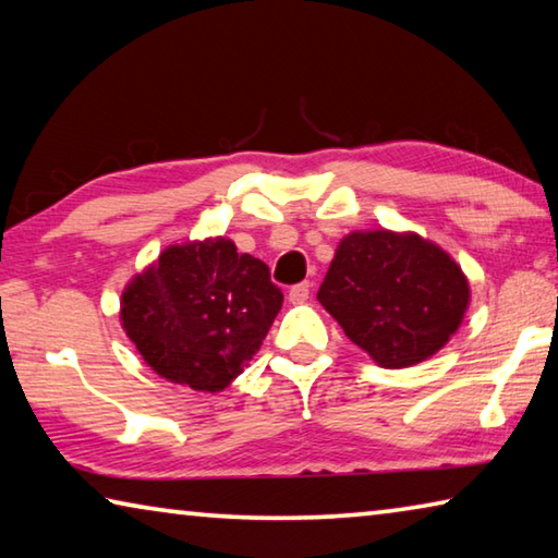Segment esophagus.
<instances>
[{
    "label": "esophagus",
    "mask_w": 558,
    "mask_h": 558,
    "mask_svg": "<svg viewBox=\"0 0 558 558\" xmlns=\"http://www.w3.org/2000/svg\"><path fill=\"white\" fill-rule=\"evenodd\" d=\"M310 298V282H300V286H292L288 290V300L292 305H300V302H305Z\"/></svg>",
    "instance_id": "1"
}]
</instances>
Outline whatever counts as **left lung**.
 I'll return each mask as SVG.
<instances>
[{
  "label": "left lung",
  "mask_w": 558,
  "mask_h": 558,
  "mask_svg": "<svg viewBox=\"0 0 558 558\" xmlns=\"http://www.w3.org/2000/svg\"><path fill=\"white\" fill-rule=\"evenodd\" d=\"M319 305L384 369H403L440 352L470 305L462 268L413 231H352L339 241Z\"/></svg>",
  "instance_id": "8db88e82"
}]
</instances>
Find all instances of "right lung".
I'll use <instances>...</instances> for the list:
<instances>
[{
    "label": "right lung",
    "instance_id": "right-lung-1",
    "mask_svg": "<svg viewBox=\"0 0 558 558\" xmlns=\"http://www.w3.org/2000/svg\"><path fill=\"white\" fill-rule=\"evenodd\" d=\"M282 307L263 260L226 235L172 243L120 295V323L157 376L219 393L248 366Z\"/></svg>",
    "mask_w": 558,
    "mask_h": 558
}]
</instances>
